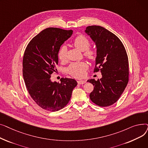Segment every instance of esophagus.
<instances>
[{"mask_svg": "<svg viewBox=\"0 0 148 148\" xmlns=\"http://www.w3.org/2000/svg\"><path fill=\"white\" fill-rule=\"evenodd\" d=\"M86 82L85 80H79L78 82H77V83H78L79 84H84L85 83H86Z\"/></svg>", "mask_w": 148, "mask_h": 148, "instance_id": "1", "label": "esophagus"}]
</instances>
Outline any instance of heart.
I'll return each mask as SVG.
<instances>
[{
	"mask_svg": "<svg viewBox=\"0 0 148 148\" xmlns=\"http://www.w3.org/2000/svg\"><path fill=\"white\" fill-rule=\"evenodd\" d=\"M73 44L77 49L84 51V56L89 59H94L95 58V52L92 49H89L90 42L87 38L83 35L76 36L73 40ZM66 47L65 45L61 47L58 52V58L61 61L66 59ZM87 68V65L83 62L72 63L68 68V72L72 76L76 78H80L84 75L85 70Z\"/></svg>",
	"mask_w": 148,
	"mask_h": 148,
	"instance_id": "1",
	"label": "heart"
}]
</instances>
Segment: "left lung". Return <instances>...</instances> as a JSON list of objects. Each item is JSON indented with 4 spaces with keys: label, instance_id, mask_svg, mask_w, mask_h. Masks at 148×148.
Returning a JSON list of instances; mask_svg holds the SVG:
<instances>
[{
    "label": "left lung",
    "instance_id": "1",
    "mask_svg": "<svg viewBox=\"0 0 148 148\" xmlns=\"http://www.w3.org/2000/svg\"><path fill=\"white\" fill-rule=\"evenodd\" d=\"M96 45L94 72L100 70L102 78L88 82L94 88L89 95L92 101L101 107L109 106L120 98L128 82V59L125 47L114 34L99 26L84 30Z\"/></svg>",
    "mask_w": 148,
    "mask_h": 148
}]
</instances>
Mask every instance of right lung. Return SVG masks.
<instances>
[{"label":"right lung","mask_w":148,"mask_h":148,"mask_svg":"<svg viewBox=\"0 0 148 148\" xmlns=\"http://www.w3.org/2000/svg\"><path fill=\"white\" fill-rule=\"evenodd\" d=\"M72 30L47 28L28 44L23 59V75L26 88L34 101L43 109L54 112L63 108L77 85L75 80L62 78L51 80L56 70L61 45L71 36Z\"/></svg>","instance_id":"add662e5"}]
</instances>
